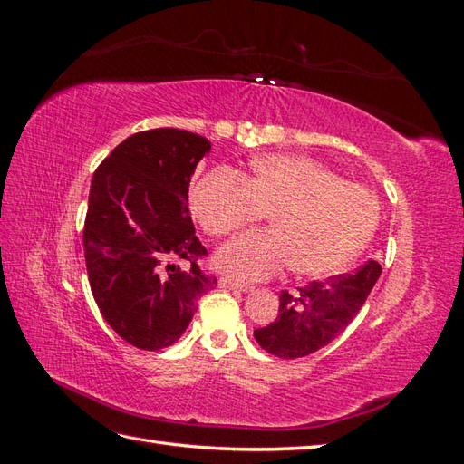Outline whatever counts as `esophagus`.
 <instances>
[{
    "mask_svg": "<svg viewBox=\"0 0 464 464\" xmlns=\"http://www.w3.org/2000/svg\"><path fill=\"white\" fill-rule=\"evenodd\" d=\"M218 286L224 288V290H232V292H247V290H249V286L236 283V280L227 278V276H222V278L218 280Z\"/></svg>",
    "mask_w": 464,
    "mask_h": 464,
    "instance_id": "1",
    "label": "esophagus"
}]
</instances>
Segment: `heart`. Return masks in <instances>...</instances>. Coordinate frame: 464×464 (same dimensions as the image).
Listing matches in <instances>:
<instances>
[{
  "label": "heart",
  "mask_w": 464,
  "mask_h": 464,
  "mask_svg": "<svg viewBox=\"0 0 464 464\" xmlns=\"http://www.w3.org/2000/svg\"><path fill=\"white\" fill-rule=\"evenodd\" d=\"M191 207L217 237L271 213V230L244 234L218 251V269L240 283L271 278L290 265L312 278L341 271L368 244L379 220L372 189L302 154L263 157L246 179L232 170L208 174L193 184Z\"/></svg>",
  "instance_id": "heart-1"
}]
</instances>
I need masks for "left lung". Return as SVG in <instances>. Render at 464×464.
<instances>
[{
    "label": "left lung",
    "mask_w": 464,
    "mask_h": 464,
    "mask_svg": "<svg viewBox=\"0 0 464 464\" xmlns=\"http://www.w3.org/2000/svg\"><path fill=\"white\" fill-rule=\"evenodd\" d=\"M379 275L382 265L372 259L348 275L314 280L296 294L283 290L278 317L254 331L256 341L269 354L285 360L317 353L358 315Z\"/></svg>",
    "instance_id": "obj_1"
}]
</instances>
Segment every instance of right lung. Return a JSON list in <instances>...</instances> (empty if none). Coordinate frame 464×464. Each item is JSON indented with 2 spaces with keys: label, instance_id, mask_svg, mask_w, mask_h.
I'll return each mask as SVG.
<instances>
[{
  "label": "right lung",
  "instance_id": "right-lung-1",
  "mask_svg": "<svg viewBox=\"0 0 464 464\" xmlns=\"http://www.w3.org/2000/svg\"><path fill=\"white\" fill-rule=\"evenodd\" d=\"M208 139L160 128L125 139L94 170L82 230L94 302L108 325L141 350L174 344L217 276L188 210L189 181ZM188 262L189 270H181Z\"/></svg>",
  "mask_w": 464,
  "mask_h": 464
}]
</instances>
